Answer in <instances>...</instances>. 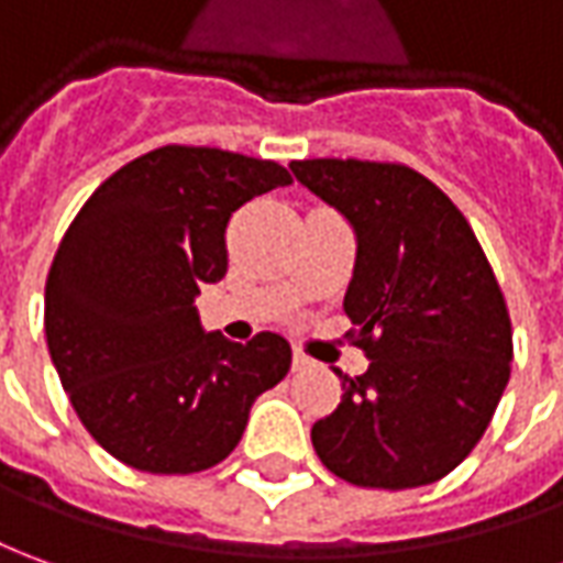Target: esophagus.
I'll return each mask as SVG.
<instances>
[{
  "instance_id": "1",
  "label": "esophagus",
  "mask_w": 563,
  "mask_h": 563,
  "mask_svg": "<svg viewBox=\"0 0 563 563\" xmlns=\"http://www.w3.org/2000/svg\"><path fill=\"white\" fill-rule=\"evenodd\" d=\"M303 367H309V358L303 352H294V371H303Z\"/></svg>"
}]
</instances>
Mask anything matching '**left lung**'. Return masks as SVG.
Returning a JSON list of instances; mask_svg holds the SVG:
<instances>
[{
	"label": "left lung",
	"mask_w": 563,
	"mask_h": 563,
	"mask_svg": "<svg viewBox=\"0 0 563 563\" xmlns=\"http://www.w3.org/2000/svg\"><path fill=\"white\" fill-rule=\"evenodd\" d=\"M294 177L355 230L343 309L371 358L312 426V448L358 487H422L466 460L506 393L511 321L482 244L432 180L407 165L306 158Z\"/></svg>",
	"instance_id": "1"
}]
</instances>
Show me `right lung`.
<instances>
[{
	"label": "right lung",
	"mask_w": 563,
	"mask_h": 563,
	"mask_svg": "<svg viewBox=\"0 0 563 563\" xmlns=\"http://www.w3.org/2000/svg\"><path fill=\"white\" fill-rule=\"evenodd\" d=\"M290 174L211 146H158L81 205L45 282L57 377L97 444L125 466L192 475L242 441L257 395L285 379L290 346L205 333L201 285L227 275V223Z\"/></svg>",
	"instance_id": "right-lung-1"
}]
</instances>
